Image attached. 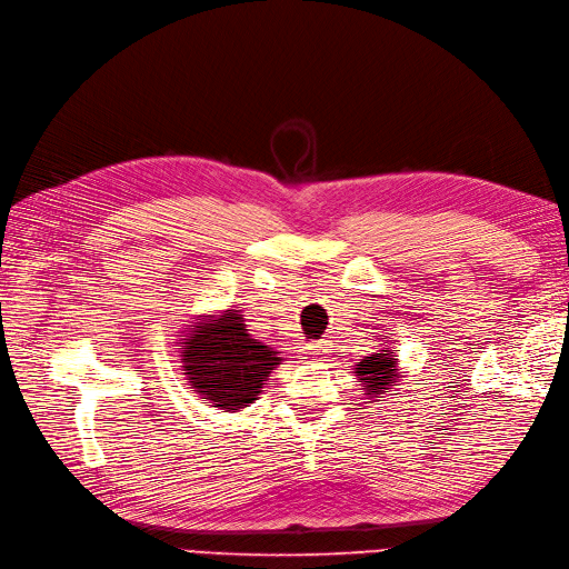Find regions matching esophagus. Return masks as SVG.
I'll return each mask as SVG.
<instances>
[{
  "label": "esophagus",
  "mask_w": 569,
  "mask_h": 569,
  "mask_svg": "<svg viewBox=\"0 0 569 569\" xmlns=\"http://www.w3.org/2000/svg\"><path fill=\"white\" fill-rule=\"evenodd\" d=\"M326 352V340H313V343H307L305 348H301V352L299 356L301 358H319V356H323Z\"/></svg>",
  "instance_id": "34e87169"
}]
</instances>
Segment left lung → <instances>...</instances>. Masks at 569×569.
I'll list each match as a JSON object with an SVG mask.
<instances>
[{"instance_id": "8db88e82", "label": "left lung", "mask_w": 569, "mask_h": 569, "mask_svg": "<svg viewBox=\"0 0 569 569\" xmlns=\"http://www.w3.org/2000/svg\"><path fill=\"white\" fill-rule=\"evenodd\" d=\"M365 395H385V389L395 387L397 380V358L389 350H380L365 358L356 368Z\"/></svg>"}]
</instances>
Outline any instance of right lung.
Listing matches in <instances>:
<instances>
[{
    "mask_svg": "<svg viewBox=\"0 0 569 569\" xmlns=\"http://www.w3.org/2000/svg\"><path fill=\"white\" fill-rule=\"evenodd\" d=\"M182 346V368L192 389L207 403L238 411L256 401L274 365L282 358L250 338L243 313L229 309L213 323L197 326Z\"/></svg>",
    "mask_w": 569,
    "mask_h": 569,
    "instance_id": "right-lung-1",
    "label": "right lung"
}]
</instances>
